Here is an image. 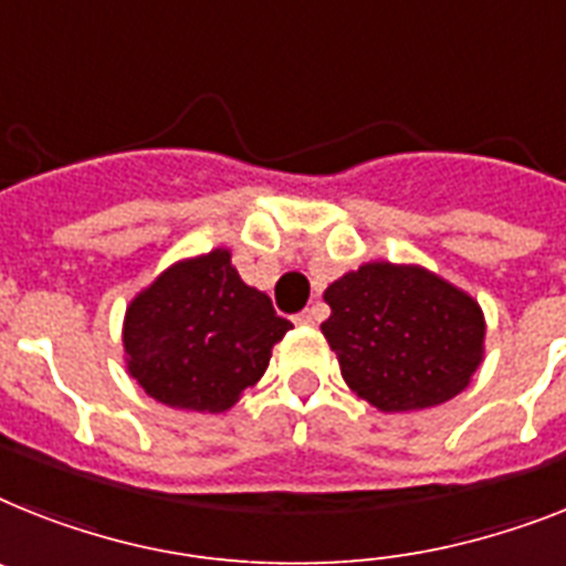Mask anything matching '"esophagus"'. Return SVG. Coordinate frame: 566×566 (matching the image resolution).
Instances as JSON below:
<instances>
[{
    "label": "esophagus",
    "instance_id": "esophagus-1",
    "mask_svg": "<svg viewBox=\"0 0 566 566\" xmlns=\"http://www.w3.org/2000/svg\"><path fill=\"white\" fill-rule=\"evenodd\" d=\"M294 324H297V326H312V324H315V312L306 310V312H301V315H294Z\"/></svg>",
    "mask_w": 566,
    "mask_h": 566
}]
</instances>
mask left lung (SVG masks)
<instances>
[{
  "label": "left lung",
  "mask_w": 566,
  "mask_h": 566,
  "mask_svg": "<svg viewBox=\"0 0 566 566\" xmlns=\"http://www.w3.org/2000/svg\"><path fill=\"white\" fill-rule=\"evenodd\" d=\"M321 333L353 394L385 413L454 399L483 361L478 301L422 265L367 263L324 292Z\"/></svg>",
  "instance_id": "8db88e82"
}]
</instances>
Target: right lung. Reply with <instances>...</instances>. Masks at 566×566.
<instances>
[{
	"label": "right lung",
	"instance_id": "right-lung-1",
	"mask_svg": "<svg viewBox=\"0 0 566 566\" xmlns=\"http://www.w3.org/2000/svg\"><path fill=\"white\" fill-rule=\"evenodd\" d=\"M289 329L272 297L242 283L231 251L213 249L172 263L126 306V370L161 405L222 413L263 378Z\"/></svg>",
	"mask_w": 566,
	"mask_h": 566
}]
</instances>
